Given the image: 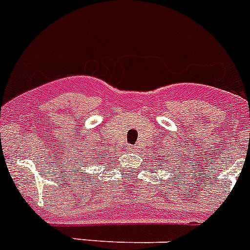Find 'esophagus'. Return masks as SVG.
Masks as SVG:
<instances>
[{"label": "esophagus", "mask_w": 250, "mask_h": 250, "mask_svg": "<svg viewBox=\"0 0 250 250\" xmlns=\"http://www.w3.org/2000/svg\"><path fill=\"white\" fill-rule=\"evenodd\" d=\"M127 150H129V151H135V146H132V145H129V146H127Z\"/></svg>", "instance_id": "esophagus-1"}]
</instances>
